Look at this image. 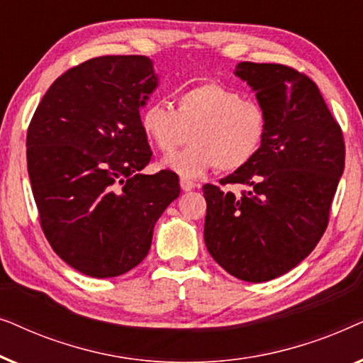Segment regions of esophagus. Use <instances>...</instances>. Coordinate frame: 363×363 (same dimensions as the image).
Instances as JSON below:
<instances>
[{"label":"esophagus","mask_w":363,"mask_h":363,"mask_svg":"<svg viewBox=\"0 0 363 363\" xmlns=\"http://www.w3.org/2000/svg\"><path fill=\"white\" fill-rule=\"evenodd\" d=\"M180 186H182L183 191H190L196 185H195V182L190 180V178H180Z\"/></svg>","instance_id":"34e87169"}]
</instances>
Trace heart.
Here are the masks:
<instances>
[{
	"instance_id": "b5f03b06",
	"label": "heart",
	"mask_w": 363,
	"mask_h": 363,
	"mask_svg": "<svg viewBox=\"0 0 363 363\" xmlns=\"http://www.w3.org/2000/svg\"><path fill=\"white\" fill-rule=\"evenodd\" d=\"M140 128L153 148L170 155L190 138V147L167 160L182 177H200L211 168L231 173L246 167L261 150L267 133L264 107L220 82H203L177 96L172 108L148 102Z\"/></svg>"
}]
</instances>
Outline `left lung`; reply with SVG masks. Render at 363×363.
<instances>
[{"instance_id":"left-lung-1","label":"left lung","mask_w":363,"mask_h":363,"mask_svg":"<svg viewBox=\"0 0 363 363\" xmlns=\"http://www.w3.org/2000/svg\"><path fill=\"white\" fill-rule=\"evenodd\" d=\"M235 76L256 91L267 133L257 155L220 182L250 191L203 186L205 242L231 276L264 282L296 267L324 235L345 165L344 133L304 72L240 62Z\"/></svg>"}]
</instances>
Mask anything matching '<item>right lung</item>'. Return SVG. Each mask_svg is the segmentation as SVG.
<instances>
[{"label":"right lung","mask_w":363,"mask_h":363,"mask_svg":"<svg viewBox=\"0 0 363 363\" xmlns=\"http://www.w3.org/2000/svg\"><path fill=\"white\" fill-rule=\"evenodd\" d=\"M157 87L147 56H101L44 94L26 135L39 223L54 252L92 277L140 264L153 226L180 195L178 175H142L152 150L140 107Z\"/></svg>","instance_id":"right-lung-1"}]
</instances>
